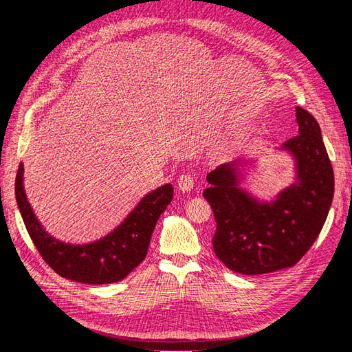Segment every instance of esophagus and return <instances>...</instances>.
<instances>
[{
    "label": "esophagus",
    "mask_w": 352,
    "mask_h": 352,
    "mask_svg": "<svg viewBox=\"0 0 352 352\" xmlns=\"http://www.w3.org/2000/svg\"><path fill=\"white\" fill-rule=\"evenodd\" d=\"M194 184H195V179L190 173H185L177 179V188L182 190V192H189V190L194 188Z\"/></svg>",
    "instance_id": "esophagus-1"
}]
</instances>
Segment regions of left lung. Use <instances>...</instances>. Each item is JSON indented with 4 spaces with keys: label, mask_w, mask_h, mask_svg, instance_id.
<instances>
[{
    "label": "left lung",
    "mask_w": 352,
    "mask_h": 352,
    "mask_svg": "<svg viewBox=\"0 0 352 352\" xmlns=\"http://www.w3.org/2000/svg\"><path fill=\"white\" fill-rule=\"evenodd\" d=\"M295 111L298 135L276 148L294 158L295 179L273 199H258L242 186L243 168L255 160H233L207 175L210 186L202 195L217 223L212 248L236 273L254 276L292 267L326 221L333 199V168L317 120L301 107Z\"/></svg>",
    "instance_id": "obj_1"
}]
</instances>
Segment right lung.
Instances as JSON below:
<instances>
[{"instance_id":"obj_1","label":"right lung","mask_w":352,"mask_h":352,"mask_svg":"<svg viewBox=\"0 0 352 352\" xmlns=\"http://www.w3.org/2000/svg\"><path fill=\"white\" fill-rule=\"evenodd\" d=\"M23 173V163H20L16 201L29 236L42 258L61 278L88 285L119 282L144 261L157 220L173 198L172 185L158 186L105 236L89 243H67L50 235L38 220L25 192Z\"/></svg>"}]
</instances>
